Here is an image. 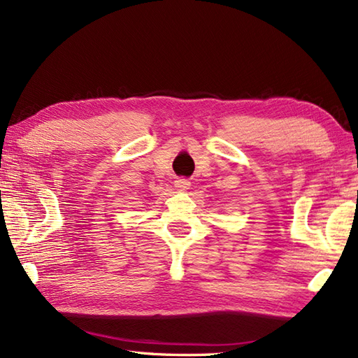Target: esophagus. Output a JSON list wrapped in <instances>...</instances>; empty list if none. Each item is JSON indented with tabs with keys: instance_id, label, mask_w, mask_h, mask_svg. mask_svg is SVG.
Here are the masks:
<instances>
[{
	"instance_id": "obj_1",
	"label": "esophagus",
	"mask_w": 358,
	"mask_h": 358,
	"mask_svg": "<svg viewBox=\"0 0 358 358\" xmlns=\"http://www.w3.org/2000/svg\"><path fill=\"white\" fill-rule=\"evenodd\" d=\"M189 185H191V183H189L187 178H178L177 181H175V187H177L178 191H186Z\"/></svg>"
}]
</instances>
